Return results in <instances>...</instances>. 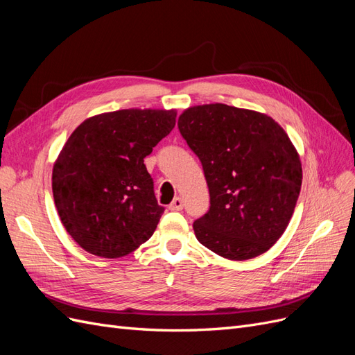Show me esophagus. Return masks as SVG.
Instances as JSON below:
<instances>
[{
    "instance_id": "esophagus-1",
    "label": "esophagus",
    "mask_w": 355,
    "mask_h": 355,
    "mask_svg": "<svg viewBox=\"0 0 355 355\" xmlns=\"http://www.w3.org/2000/svg\"><path fill=\"white\" fill-rule=\"evenodd\" d=\"M182 209H184V200H182L180 197H176L173 201L168 204V210H171V211H178V210H182Z\"/></svg>"
}]
</instances>
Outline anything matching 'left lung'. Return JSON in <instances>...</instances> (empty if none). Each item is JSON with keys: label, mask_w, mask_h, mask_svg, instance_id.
<instances>
[{"label": "left lung", "mask_w": 355, "mask_h": 355, "mask_svg": "<svg viewBox=\"0 0 355 355\" xmlns=\"http://www.w3.org/2000/svg\"><path fill=\"white\" fill-rule=\"evenodd\" d=\"M178 127L200 158L210 207L197 240L232 261L265 253L292 219L302 166L283 127L265 114L223 103L192 106Z\"/></svg>", "instance_id": "8db88e82"}]
</instances>
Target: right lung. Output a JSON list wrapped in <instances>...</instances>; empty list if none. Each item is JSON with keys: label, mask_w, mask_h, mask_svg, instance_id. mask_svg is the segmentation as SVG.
Masks as SVG:
<instances>
[{"label": "right lung", "mask_w": 355, "mask_h": 355, "mask_svg": "<svg viewBox=\"0 0 355 355\" xmlns=\"http://www.w3.org/2000/svg\"><path fill=\"white\" fill-rule=\"evenodd\" d=\"M175 124V110H121L87 118L69 136L51 188L63 227L85 252L115 259L151 239L164 207L144 158Z\"/></svg>", "instance_id": "right-lung-1"}]
</instances>
